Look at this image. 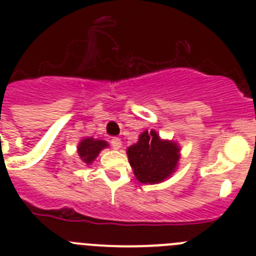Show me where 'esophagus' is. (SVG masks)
I'll list each match as a JSON object with an SVG mask.
<instances>
[{
    "label": "esophagus",
    "mask_w": 256,
    "mask_h": 256,
    "mask_svg": "<svg viewBox=\"0 0 256 256\" xmlns=\"http://www.w3.org/2000/svg\"><path fill=\"white\" fill-rule=\"evenodd\" d=\"M112 146L115 148V150H119L122 148V140L115 137V138L112 140Z\"/></svg>",
    "instance_id": "obj_1"
}]
</instances>
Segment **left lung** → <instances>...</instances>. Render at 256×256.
Masks as SVG:
<instances>
[{
	"instance_id": "obj_1",
	"label": "left lung",
	"mask_w": 256,
	"mask_h": 256,
	"mask_svg": "<svg viewBox=\"0 0 256 256\" xmlns=\"http://www.w3.org/2000/svg\"><path fill=\"white\" fill-rule=\"evenodd\" d=\"M180 151L177 142L162 140L155 130H151L142 132L137 144L126 148V155L137 180L156 184L170 178L177 170Z\"/></svg>"
}]
</instances>
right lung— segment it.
I'll list each match as a JSON object with an SVG mask.
<instances>
[{
  "instance_id": "1",
  "label": "right lung",
  "mask_w": 256,
  "mask_h": 256,
  "mask_svg": "<svg viewBox=\"0 0 256 256\" xmlns=\"http://www.w3.org/2000/svg\"><path fill=\"white\" fill-rule=\"evenodd\" d=\"M108 148V144L104 140H96L94 137H84L78 144V155L86 165H90L96 160L104 148Z\"/></svg>"
}]
</instances>
